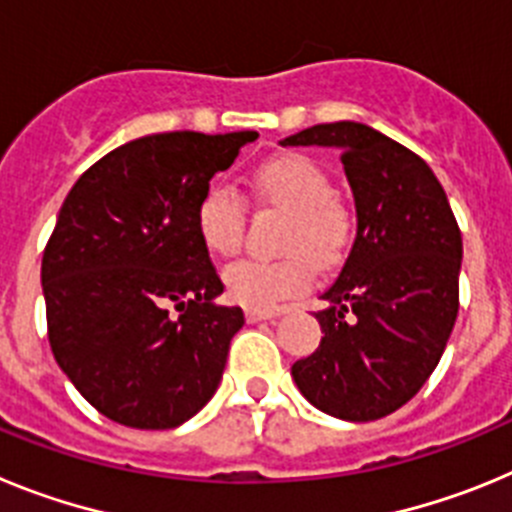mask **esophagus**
Wrapping results in <instances>:
<instances>
[{"mask_svg": "<svg viewBox=\"0 0 512 512\" xmlns=\"http://www.w3.org/2000/svg\"><path fill=\"white\" fill-rule=\"evenodd\" d=\"M279 310H253V307H248L246 310V320L248 323H259V320H271L277 318Z\"/></svg>", "mask_w": 512, "mask_h": 512, "instance_id": "1", "label": "esophagus"}]
</instances>
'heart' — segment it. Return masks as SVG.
Returning a JSON list of instances; mask_svg holds the SVG:
<instances>
[{
    "mask_svg": "<svg viewBox=\"0 0 512 512\" xmlns=\"http://www.w3.org/2000/svg\"><path fill=\"white\" fill-rule=\"evenodd\" d=\"M253 189L264 202L292 212L277 261L246 259L228 266L225 289L238 305L274 310L300 295L315 279V266L330 269L343 259L354 238V215L333 197L330 174L302 153L269 158L253 174ZM194 225L212 256H235L246 230V202L228 184H212L197 202Z\"/></svg>",
    "mask_w": 512,
    "mask_h": 512,
    "instance_id": "obj_1",
    "label": "heart"
}]
</instances>
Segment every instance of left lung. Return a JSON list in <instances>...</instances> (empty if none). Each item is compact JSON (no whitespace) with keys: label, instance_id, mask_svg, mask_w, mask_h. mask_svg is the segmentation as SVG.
Instances as JSON below:
<instances>
[{"label":"left lung","instance_id":"1","mask_svg":"<svg viewBox=\"0 0 512 512\" xmlns=\"http://www.w3.org/2000/svg\"><path fill=\"white\" fill-rule=\"evenodd\" d=\"M282 146L338 148L356 205L354 246L315 312L323 338L292 379L333 418H384L413 400L454 330L459 225L431 166L364 122L312 125Z\"/></svg>","mask_w":512,"mask_h":512}]
</instances>
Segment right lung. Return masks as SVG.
I'll return each instance as SVG.
<instances>
[{
    "label": "right lung",
    "instance_id": "right-lung-1",
    "mask_svg": "<svg viewBox=\"0 0 512 512\" xmlns=\"http://www.w3.org/2000/svg\"><path fill=\"white\" fill-rule=\"evenodd\" d=\"M256 138L176 130L130 140L63 200L40 269L48 341L81 397L115 423L176 428L223 379L246 320L215 302L223 282L194 212L212 176Z\"/></svg>",
    "mask_w": 512,
    "mask_h": 512
}]
</instances>
